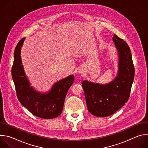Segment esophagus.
Masks as SVG:
<instances>
[{"instance_id":"34e87169","label":"esophagus","mask_w":148,"mask_h":148,"mask_svg":"<svg viewBox=\"0 0 148 148\" xmlns=\"http://www.w3.org/2000/svg\"><path fill=\"white\" fill-rule=\"evenodd\" d=\"M78 73H79V74H82V71L81 70H79L78 71Z\"/></svg>"}]
</instances>
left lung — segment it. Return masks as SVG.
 Segmentation results:
<instances>
[{"instance_id":"obj_1","label":"left lung","mask_w":148,"mask_h":148,"mask_svg":"<svg viewBox=\"0 0 148 148\" xmlns=\"http://www.w3.org/2000/svg\"><path fill=\"white\" fill-rule=\"evenodd\" d=\"M112 40L119 56L117 76L107 84L87 80L82 82L88 110L96 116H110L122 107L130 98L134 79L135 69L130 47L115 34Z\"/></svg>"}]
</instances>
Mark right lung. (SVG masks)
<instances>
[{"instance_id":"right-lung-1","label":"right lung","mask_w":148,"mask_h":148,"mask_svg":"<svg viewBox=\"0 0 148 148\" xmlns=\"http://www.w3.org/2000/svg\"><path fill=\"white\" fill-rule=\"evenodd\" d=\"M25 40V38L21 39L15 48L12 69L17 98L34 115L44 119L56 118L62 112L66 96L74 82V76L71 75L56 82L47 92L35 90L25 75L21 59V48Z\"/></svg>"}]
</instances>
